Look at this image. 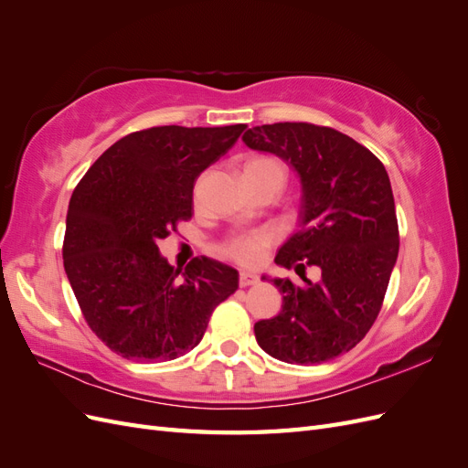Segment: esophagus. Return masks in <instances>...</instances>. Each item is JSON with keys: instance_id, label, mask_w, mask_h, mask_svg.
<instances>
[{"instance_id": "esophagus-1", "label": "esophagus", "mask_w": 468, "mask_h": 468, "mask_svg": "<svg viewBox=\"0 0 468 468\" xmlns=\"http://www.w3.org/2000/svg\"><path fill=\"white\" fill-rule=\"evenodd\" d=\"M258 277L253 273L248 271H239V287H250V285H256Z\"/></svg>"}]
</instances>
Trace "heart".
<instances>
[{
    "mask_svg": "<svg viewBox=\"0 0 468 468\" xmlns=\"http://www.w3.org/2000/svg\"><path fill=\"white\" fill-rule=\"evenodd\" d=\"M242 176L244 179H275L281 186L282 167L271 158L256 155V158H250L244 162ZM269 242H271V232L267 230L236 236L224 246V253L242 265H256L261 260L263 250L269 246Z\"/></svg>",
    "mask_w": 468,
    "mask_h": 468,
    "instance_id": "1",
    "label": "heart"
}]
</instances>
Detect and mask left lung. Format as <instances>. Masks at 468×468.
Returning <instances> with one entry per match:
<instances>
[{
    "instance_id": "left-lung-1",
    "label": "left lung",
    "mask_w": 468,
    "mask_h": 468,
    "mask_svg": "<svg viewBox=\"0 0 468 468\" xmlns=\"http://www.w3.org/2000/svg\"><path fill=\"white\" fill-rule=\"evenodd\" d=\"M251 150L275 154L301 181V222L275 263L281 313L253 325L260 347L296 365H320L356 347L373 325L399 258V222L385 165L347 134L308 122L248 129ZM306 264L319 279L303 277ZM261 279H269L263 275Z\"/></svg>"
}]
</instances>
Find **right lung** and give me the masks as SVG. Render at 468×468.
I'll use <instances>...</instances> for the list:
<instances>
[{
  "mask_svg": "<svg viewBox=\"0 0 468 468\" xmlns=\"http://www.w3.org/2000/svg\"><path fill=\"white\" fill-rule=\"evenodd\" d=\"M246 124L154 126L99 155L72 193L64 269L83 318L124 359L172 361L199 346L238 289L234 267L195 258L174 269L158 242L193 215V187Z\"/></svg>",
  "mask_w": 468,
  "mask_h": 468,
  "instance_id": "right-lung-1",
  "label": "right lung"
}]
</instances>
